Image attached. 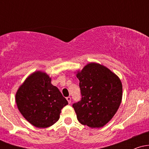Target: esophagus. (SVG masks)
<instances>
[{"label": "esophagus", "mask_w": 149, "mask_h": 149, "mask_svg": "<svg viewBox=\"0 0 149 149\" xmlns=\"http://www.w3.org/2000/svg\"><path fill=\"white\" fill-rule=\"evenodd\" d=\"M66 100H67L68 102H69V104L71 103V97H66Z\"/></svg>", "instance_id": "1"}]
</instances>
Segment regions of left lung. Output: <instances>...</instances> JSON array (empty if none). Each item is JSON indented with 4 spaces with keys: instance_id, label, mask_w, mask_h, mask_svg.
<instances>
[{
    "instance_id": "obj_1",
    "label": "left lung",
    "mask_w": 149,
    "mask_h": 149,
    "mask_svg": "<svg viewBox=\"0 0 149 149\" xmlns=\"http://www.w3.org/2000/svg\"><path fill=\"white\" fill-rule=\"evenodd\" d=\"M76 77L81 100L73 104L77 118L90 127H101L113 117L121 103L120 80L108 68L97 63L85 66Z\"/></svg>"
}]
</instances>
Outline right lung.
I'll return each instance as SVG.
<instances>
[{
    "instance_id": "1",
    "label": "right lung",
    "mask_w": 149,
    "mask_h": 149,
    "mask_svg": "<svg viewBox=\"0 0 149 149\" xmlns=\"http://www.w3.org/2000/svg\"><path fill=\"white\" fill-rule=\"evenodd\" d=\"M16 103L22 115L36 127L52 125L59 118L61 110L68 102L51 78L37 71L26 79L16 94Z\"/></svg>"
}]
</instances>
